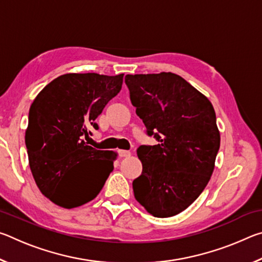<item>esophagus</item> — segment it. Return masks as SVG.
Wrapping results in <instances>:
<instances>
[{"label": "esophagus", "mask_w": 262, "mask_h": 262, "mask_svg": "<svg viewBox=\"0 0 262 262\" xmlns=\"http://www.w3.org/2000/svg\"><path fill=\"white\" fill-rule=\"evenodd\" d=\"M132 155L130 151H128V150H119V156L120 157H129Z\"/></svg>", "instance_id": "1"}]
</instances>
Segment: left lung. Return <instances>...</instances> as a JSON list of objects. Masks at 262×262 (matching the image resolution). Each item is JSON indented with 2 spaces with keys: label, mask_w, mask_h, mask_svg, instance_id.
<instances>
[{
  "label": "left lung",
  "mask_w": 262,
  "mask_h": 262,
  "mask_svg": "<svg viewBox=\"0 0 262 262\" xmlns=\"http://www.w3.org/2000/svg\"><path fill=\"white\" fill-rule=\"evenodd\" d=\"M136 114L156 145H141L136 201L155 217H171L196 200L210 180L221 144L207 97L173 73L126 75Z\"/></svg>",
  "instance_id": "8db88e82"
}]
</instances>
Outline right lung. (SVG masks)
<instances>
[{
  "label": "right lung",
  "instance_id": "1",
  "mask_svg": "<svg viewBox=\"0 0 262 262\" xmlns=\"http://www.w3.org/2000/svg\"><path fill=\"white\" fill-rule=\"evenodd\" d=\"M123 74H64L35 97L29 112L25 144L35 184L42 195L66 209L99 194L118 154L84 142L89 128L121 90Z\"/></svg>",
  "mask_w": 262,
  "mask_h": 262
}]
</instances>
